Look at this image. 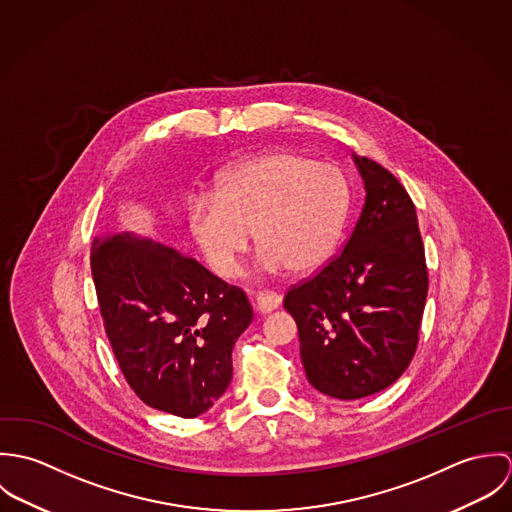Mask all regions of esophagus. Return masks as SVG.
Here are the masks:
<instances>
[{
	"label": "esophagus",
	"instance_id": "esophagus-1",
	"mask_svg": "<svg viewBox=\"0 0 512 512\" xmlns=\"http://www.w3.org/2000/svg\"><path fill=\"white\" fill-rule=\"evenodd\" d=\"M254 301H256L258 311L270 313V311H274L282 303V297L276 292H258L256 297H254Z\"/></svg>",
	"mask_w": 512,
	"mask_h": 512
}]
</instances>
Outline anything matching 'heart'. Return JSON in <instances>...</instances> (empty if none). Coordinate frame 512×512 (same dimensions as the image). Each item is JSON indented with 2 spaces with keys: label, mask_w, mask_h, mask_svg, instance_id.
<instances>
[{
  "label": "heart",
  "mask_w": 512,
  "mask_h": 512,
  "mask_svg": "<svg viewBox=\"0 0 512 512\" xmlns=\"http://www.w3.org/2000/svg\"><path fill=\"white\" fill-rule=\"evenodd\" d=\"M343 169L295 151H270L228 167L215 195L189 207V226L207 264L232 278L248 252L250 232L260 264L305 274L333 252L349 213Z\"/></svg>",
  "instance_id": "heart-1"
}]
</instances>
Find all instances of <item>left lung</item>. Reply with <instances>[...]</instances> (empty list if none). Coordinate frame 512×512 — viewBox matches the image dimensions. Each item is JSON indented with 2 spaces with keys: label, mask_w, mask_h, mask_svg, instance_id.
I'll return each mask as SVG.
<instances>
[{
  "label": "left lung",
  "mask_w": 512,
  "mask_h": 512,
  "mask_svg": "<svg viewBox=\"0 0 512 512\" xmlns=\"http://www.w3.org/2000/svg\"><path fill=\"white\" fill-rule=\"evenodd\" d=\"M355 161L365 179L361 217L345 246L284 297L307 380L341 400L376 394L402 376L428 297L426 252L408 191L380 163Z\"/></svg>",
  "instance_id": "8db88e82"
}]
</instances>
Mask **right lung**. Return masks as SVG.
Here are the masks:
<instances>
[{
  "mask_svg": "<svg viewBox=\"0 0 512 512\" xmlns=\"http://www.w3.org/2000/svg\"><path fill=\"white\" fill-rule=\"evenodd\" d=\"M90 272L118 366L149 408L195 418L230 384L232 347L252 321L246 293L165 246L104 232Z\"/></svg>",
  "mask_w": 512,
  "mask_h": 512,
  "instance_id": "add662e5",
  "label": "right lung"
}]
</instances>
